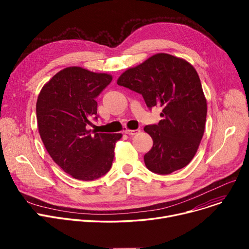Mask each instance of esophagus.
Segmentation results:
<instances>
[{"instance_id": "esophagus-1", "label": "esophagus", "mask_w": 249, "mask_h": 249, "mask_svg": "<svg viewBox=\"0 0 249 249\" xmlns=\"http://www.w3.org/2000/svg\"><path fill=\"white\" fill-rule=\"evenodd\" d=\"M125 134H127V135H135V134H137L138 132H140V130L139 129H135V130H129V129H126L125 130Z\"/></svg>"}]
</instances>
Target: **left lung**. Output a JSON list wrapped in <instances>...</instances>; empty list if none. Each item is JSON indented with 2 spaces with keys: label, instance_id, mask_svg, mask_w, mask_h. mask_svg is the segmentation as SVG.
Returning a JSON list of instances; mask_svg holds the SVG:
<instances>
[{
  "label": "left lung",
  "instance_id": "1",
  "mask_svg": "<svg viewBox=\"0 0 249 249\" xmlns=\"http://www.w3.org/2000/svg\"><path fill=\"white\" fill-rule=\"evenodd\" d=\"M117 84L141 94L148 108L162 109V120L144 127L153 140L144 155L149 171L169 175L188 165L199 148L207 117V100L193 65L158 53L125 71Z\"/></svg>",
  "mask_w": 249,
  "mask_h": 249
}]
</instances>
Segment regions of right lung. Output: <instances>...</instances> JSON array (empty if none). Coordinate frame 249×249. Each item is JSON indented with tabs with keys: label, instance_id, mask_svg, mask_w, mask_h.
I'll list each match as a JSON object with an SVG mask.
<instances>
[{
	"label": "right lung",
	"instance_id": "1",
	"mask_svg": "<svg viewBox=\"0 0 249 249\" xmlns=\"http://www.w3.org/2000/svg\"><path fill=\"white\" fill-rule=\"evenodd\" d=\"M112 75L70 67L50 78L36 103L38 131L53 161L63 172L82 180L97 179L112 166L121 133H91L89 119H97L96 98Z\"/></svg>",
	"mask_w": 249,
	"mask_h": 249
}]
</instances>
